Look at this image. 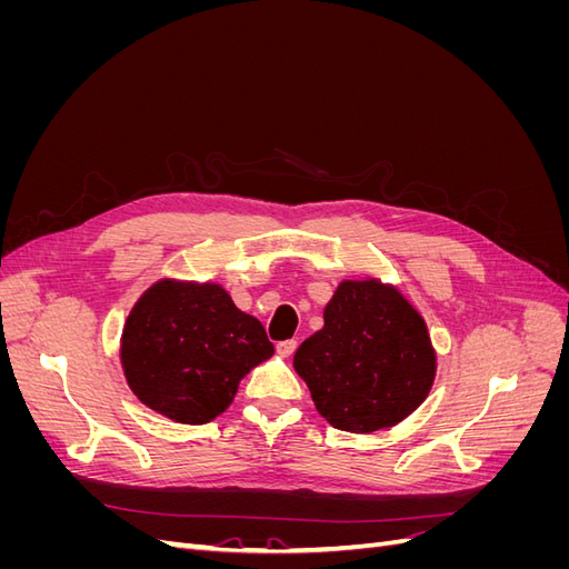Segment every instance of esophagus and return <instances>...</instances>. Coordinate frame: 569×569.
Returning <instances> with one entry per match:
<instances>
[{
  "label": "esophagus",
  "mask_w": 569,
  "mask_h": 569,
  "mask_svg": "<svg viewBox=\"0 0 569 569\" xmlns=\"http://www.w3.org/2000/svg\"><path fill=\"white\" fill-rule=\"evenodd\" d=\"M274 349H278V353H280L282 358H289L291 353H295V351H297V341H295V339H287V341H280V343H278V347H274Z\"/></svg>",
  "instance_id": "obj_1"
}]
</instances>
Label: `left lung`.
I'll return each mask as SVG.
<instances>
[{
	"label": "left lung",
	"mask_w": 569,
	"mask_h": 569,
	"mask_svg": "<svg viewBox=\"0 0 569 569\" xmlns=\"http://www.w3.org/2000/svg\"><path fill=\"white\" fill-rule=\"evenodd\" d=\"M325 327L295 353L320 416L368 435L408 418L432 389L437 356L422 316L399 289L347 280L325 306Z\"/></svg>",
	"instance_id": "left-lung-1"
}]
</instances>
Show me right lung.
<instances>
[{
    "mask_svg": "<svg viewBox=\"0 0 569 569\" xmlns=\"http://www.w3.org/2000/svg\"><path fill=\"white\" fill-rule=\"evenodd\" d=\"M263 325L218 284L161 280L126 320L120 360L137 399L182 425L226 410L239 380L272 356Z\"/></svg>",
    "mask_w": 569,
    "mask_h": 569,
    "instance_id": "1",
    "label": "right lung"
}]
</instances>
